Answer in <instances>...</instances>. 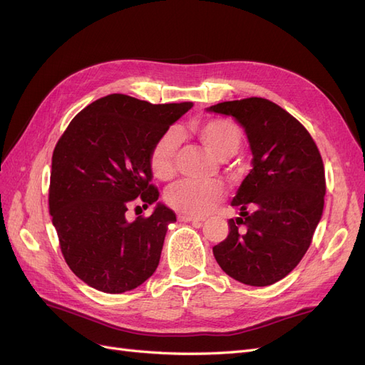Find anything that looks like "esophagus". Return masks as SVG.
<instances>
[{
  "instance_id": "obj_1",
  "label": "esophagus",
  "mask_w": 365,
  "mask_h": 365,
  "mask_svg": "<svg viewBox=\"0 0 365 365\" xmlns=\"http://www.w3.org/2000/svg\"><path fill=\"white\" fill-rule=\"evenodd\" d=\"M178 219L181 222H202L204 217H196V216H189V215H180Z\"/></svg>"
}]
</instances>
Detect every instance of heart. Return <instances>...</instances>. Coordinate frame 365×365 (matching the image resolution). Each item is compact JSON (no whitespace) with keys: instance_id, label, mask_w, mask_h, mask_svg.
<instances>
[{"instance_id":"1","label":"heart","mask_w":365,"mask_h":365,"mask_svg":"<svg viewBox=\"0 0 365 365\" xmlns=\"http://www.w3.org/2000/svg\"><path fill=\"white\" fill-rule=\"evenodd\" d=\"M192 130L202 141V145L219 158L233 157L244 143V132L230 118H212L193 125ZM180 138L176 132L163 134L149 153V165L153 176L158 180H170L176 172ZM224 185L217 181L182 180L172 185L165 193L168 204L178 212L189 216H200L210 212L224 197Z\"/></svg>"}]
</instances>
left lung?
<instances>
[{
    "instance_id": "1",
    "label": "left lung",
    "mask_w": 365,
    "mask_h": 365,
    "mask_svg": "<svg viewBox=\"0 0 365 365\" xmlns=\"http://www.w3.org/2000/svg\"><path fill=\"white\" fill-rule=\"evenodd\" d=\"M233 115L245 128L252 170L231 202L239 217L228 220V236L213 247L230 277L268 286L286 277L312 244L322 219L326 176L309 130L268 98L248 97L210 106Z\"/></svg>"
}]
</instances>
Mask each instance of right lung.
Here are the masks:
<instances>
[{
  "mask_svg": "<svg viewBox=\"0 0 365 365\" xmlns=\"http://www.w3.org/2000/svg\"><path fill=\"white\" fill-rule=\"evenodd\" d=\"M190 108V102L152 105L109 94L82 109L56 143L50 215L65 262L91 288L121 294L155 272L176 215L158 204L150 216L129 222L126 212L158 200L150 149Z\"/></svg>",
  "mask_w": 365,
  "mask_h": 365,
  "instance_id": "obj_1",
  "label": "right lung"
}]
</instances>
